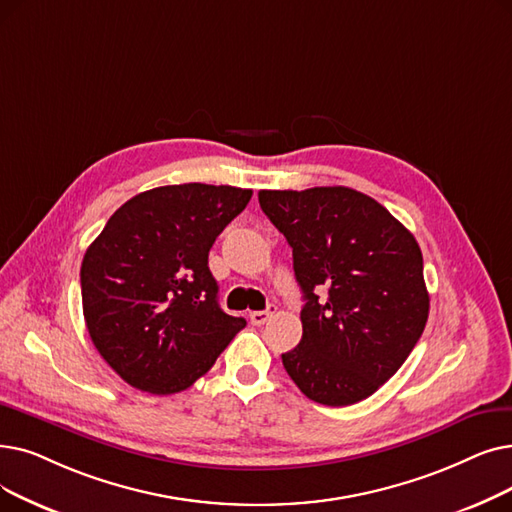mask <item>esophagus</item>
<instances>
[{
  "label": "esophagus",
  "instance_id": "esophagus-1",
  "mask_svg": "<svg viewBox=\"0 0 512 512\" xmlns=\"http://www.w3.org/2000/svg\"><path fill=\"white\" fill-rule=\"evenodd\" d=\"M274 314V307H270V309H261V311H251L249 314V320H251V324L253 326H261V324H265L270 320V316Z\"/></svg>",
  "mask_w": 512,
  "mask_h": 512
}]
</instances>
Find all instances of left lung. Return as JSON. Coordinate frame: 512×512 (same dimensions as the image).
Here are the masks:
<instances>
[{"instance_id":"1","label":"left lung","mask_w":512,"mask_h":512,"mask_svg":"<svg viewBox=\"0 0 512 512\" xmlns=\"http://www.w3.org/2000/svg\"><path fill=\"white\" fill-rule=\"evenodd\" d=\"M259 205L291 244L305 299L301 343L282 353L288 376L322 406L362 402L406 362L429 318L416 238L345 186L259 190Z\"/></svg>"}]
</instances>
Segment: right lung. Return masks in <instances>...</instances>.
<instances>
[{"mask_svg":"<svg viewBox=\"0 0 512 512\" xmlns=\"http://www.w3.org/2000/svg\"><path fill=\"white\" fill-rule=\"evenodd\" d=\"M251 196L234 186L152 188L121 205L87 247L85 326L131 387L152 395L188 389L247 326L219 307L209 251Z\"/></svg>","mask_w":512,"mask_h":512,"instance_id":"right-lung-1","label":"right lung"}]
</instances>
